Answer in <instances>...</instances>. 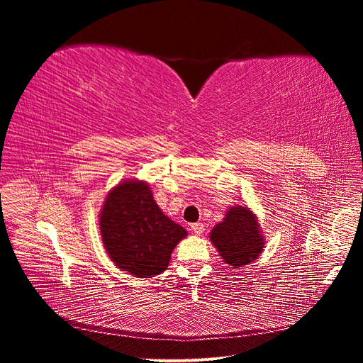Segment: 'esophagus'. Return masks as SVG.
Listing matches in <instances>:
<instances>
[{"label":"esophagus","instance_id":"1","mask_svg":"<svg viewBox=\"0 0 363 363\" xmlns=\"http://www.w3.org/2000/svg\"><path fill=\"white\" fill-rule=\"evenodd\" d=\"M191 230H192V233H194V235L200 236V235H203V233H204V225H203V224H200V223H195V224H192V225H191Z\"/></svg>","mask_w":363,"mask_h":363}]
</instances>
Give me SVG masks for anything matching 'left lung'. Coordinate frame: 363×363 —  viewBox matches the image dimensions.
<instances>
[{"instance_id":"obj_1","label":"left lung","mask_w":363,"mask_h":363,"mask_svg":"<svg viewBox=\"0 0 363 363\" xmlns=\"http://www.w3.org/2000/svg\"><path fill=\"white\" fill-rule=\"evenodd\" d=\"M208 238L221 259L235 269H244L259 259L267 242L259 218L248 206L228 207Z\"/></svg>"}]
</instances>
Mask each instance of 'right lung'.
<instances>
[{
	"instance_id": "add662e5",
	"label": "right lung",
	"mask_w": 363,
	"mask_h": 363,
	"mask_svg": "<svg viewBox=\"0 0 363 363\" xmlns=\"http://www.w3.org/2000/svg\"><path fill=\"white\" fill-rule=\"evenodd\" d=\"M104 250L121 271L150 279L169 265L188 232L162 212L145 180L124 179L108 191L98 215Z\"/></svg>"
}]
</instances>
